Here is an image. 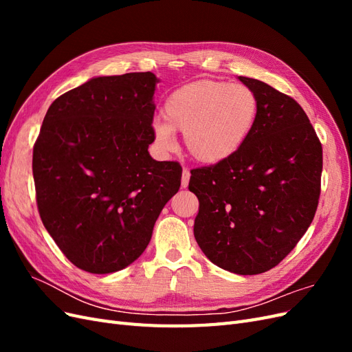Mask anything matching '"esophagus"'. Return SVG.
<instances>
[{
	"mask_svg": "<svg viewBox=\"0 0 352 352\" xmlns=\"http://www.w3.org/2000/svg\"><path fill=\"white\" fill-rule=\"evenodd\" d=\"M189 177H190L189 170H188V168H184V170H182V180H180V184H182V188H186V186H188Z\"/></svg>",
	"mask_w": 352,
	"mask_h": 352,
	"instance_id": "esophagus-1",
	"label": "esophagus"
}]
</instances>
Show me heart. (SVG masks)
Instances as JSON below:
<instances>
[{
	"mask_svg": "<svg viewBox=\"0 0 352 352\" xmlns=\"http://www.w3.org/2000/svg\"><path fill=\"white\" fill-rule=\"evenodd\" d=\"M164 119L153 123L158 150L170 151L175 131L184 132L188 153L198 163L214 166L235 155L250 138L258 116V98L245 85L195 80L168 95Z\"/></svg>",
	"mask_w": 352,
	"mask_h": 352,
	"instance_id": "1",
	"label": "heart"
}]
</instances>
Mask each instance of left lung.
Listing matches in <instances>:
<instances>
[{"label":"left lung","instance_id":"1","mask_svg":"<svg viewBox=\"0 0 352 352\" xmlns=\"http://www.w3.org/2000/svg\"><path fill=\"white\" fill-rule=\"evenodd\" d=\"M258 98L250 138L229 160L190 172L199 201L194 236L206 257L236 274L278 265L314 219L322 144L305 111L270 85L238 78Z\"/></svg>","mask_w":352,"mask_h":352}]
</instances>
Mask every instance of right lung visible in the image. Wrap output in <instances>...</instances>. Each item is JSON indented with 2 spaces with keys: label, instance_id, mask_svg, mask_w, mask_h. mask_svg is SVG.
I'll use <instances>...</instances> for the list:
<instances>
[{
  "label": "right lung",
  "instance_id": "add662e5",
  "mask_svg": "<svg viewBox=\"0 0 352 352\" xmlns=\"http://www.w3.org/2000/svg\"><path fill=\"white\" fill-rule=\"evenodd\" d=\"M151 72L92 78L63 94L34 146L38 210L76 267L107 274L145 251L155 221L180 186L182 167L157 162Z\"/></svg>",
  "mask_w": 352,
  "mask_h": 352
}]
</instances>
